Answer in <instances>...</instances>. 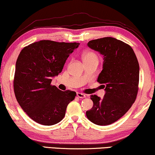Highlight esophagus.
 Wrapping results in <instances>:
<instances>
[{"label":"esophagus","instance_id":"esophagus-1","mask_svg":"<svg viewBox=\"0 0 155 155\" xmlns=\"http://www.w3.org/2000/svg\"><path fill=\"white\" fill-rule=\"evenodd\" d=\"M77 95L78 97H79V98H84V97H86V95L81 93H77Z\"/></svg>","mask_w":155,"mask_h":155}]
</instances>
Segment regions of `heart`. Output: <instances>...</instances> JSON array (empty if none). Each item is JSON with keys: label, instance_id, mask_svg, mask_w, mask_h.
<instances>
[{"label": "heart", "instance_id": "heart-1", "mask_svg": "<svg viewBox=\"0 0 155 155\" xmlns=\"http://www.w3.org/2000/svg\"><path fill=\"white\" fill-rule=\"evenodd\" d=\"M91 59H95V60H97V56L96 54L93 53V52H86L83 54V60H91Z\"/></svg>", "mask_w": 155, "mask_h": 155}]
</instances>
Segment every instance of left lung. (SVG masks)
Returning a JSON list of instances; mask_svg holds the SVG:
<instances>
[{"label": "left lung", "instance_id": "8db88e82", "mask_svg": "<svg viewBox=\"0 0 155 155\" xmlns=\"http://www.w3.org/2000/svg\"><path fill=\"white\" fill-rule=\"evenodd\" d=\"M88 46L104 57L97 82L103 84L105 94L102 99L91 95L93 106L86 117L97 125H110L123 117L136 99L139 64L132 48L112 37L90 41Z\"/></svg>", "mask_w": 155, "mask_h": 155}]
</instances>
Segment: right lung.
Returning <instances> with one entry per match:
<instances>
[{
  "label": "right lung",
  "mask_w": 155,
  "mask_h": 155,
  "mask_svg": "<svg viewBox=\"0 0 155 155\" xmlns=\"http://www.w3.org/2000/svg\"><path fill=\"white\" fill-rule=\"evenodd\" d=\"M78 45V43L43 40L21 51L15 66V95L21 109L34 121L51 126L64 118L67 105L77 93L62 91L51 84Z\"/></svg>",
  "instance_id": "right-lung-1"
}]
</instances>
